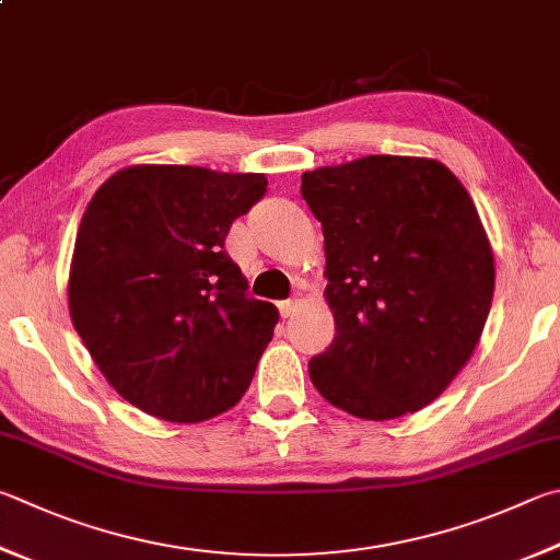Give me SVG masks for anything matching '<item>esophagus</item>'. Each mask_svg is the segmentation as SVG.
Instances as JSON below:
<instances>
[{
  "label": "esophagus",
  "instance_id": "34e87169",
  "mask_svg": "<svg viewBox=\"0 0 560 560\" xmlns=\"http://www.w3.org/2000/svg\"><path fill=\"white\" fill-rule=\"evenodd\" d=\"M301 301H303L301 296H296V299H289V301H281V303H279V313H281V318H291V315L299 311Z\"/></svg>",
  "mask_w": 560,
  "mask_h": 560
}]
</instances>
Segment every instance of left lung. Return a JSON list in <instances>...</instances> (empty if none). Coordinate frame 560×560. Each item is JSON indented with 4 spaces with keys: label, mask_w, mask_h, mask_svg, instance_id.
I'll return each mask as SVG.
<instances>
[{
    "label": "left lung",
    "mask_w": 560,
    "mask_h": 560,
    "mask_svg": "<svg viewBox=\"0 0 560 560\" xmlns=\"http://www.w3.org/2000/svg\"><path fill=\"white\" fill-rule=\"evenodd\" d=\"M301 196L323 225L335 318L308 362L313 386L358 419L423 409L470 360L492 306L475 202L443 164L413 156L306 171Z\"/></svg>",
    "instance_id": "left-lung-1"
}]
</instances>
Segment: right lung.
<instances>
[{
  "label": "right lung",
  "mask_w": 560,
  "mask_h": 560,
  "mask_svg": "<svg viewBox=\"0 0 560 560\" xmlns=\"http://www.w3.org/2000/svg\"><path fill=\"white\" fill-rule=\"evenodd\" d=\"M264 192L261 174L131 166L90 200L70 264V318L137 409L198 423L247 392L279 313L249 296L225 240Z\"/></svg>",
  "instance_id": "right-lung-1"
}]
</instances>
